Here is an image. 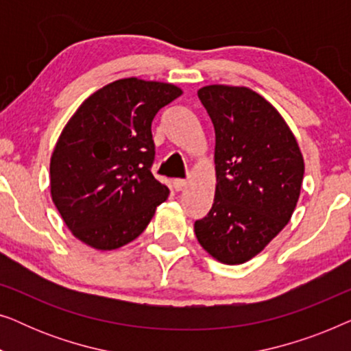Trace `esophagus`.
I'll return each mask as SVG.
<instances>
[{"label": "esophagus", "instance_id": "1", "mask_svg": "<svg viewBox=\"0 0 351 351\" xmlns=\"http://www.w3.org/2000/svg\"><path fill=\"white\" fill-rule=\"evenodd\" d=\"M172 186H174V190H177V191L184 190L185 186H186V180H184V179H176L174 182H172Z\"/></svg>", "mask_w": 351, "mask_h": 351}]
</instances>
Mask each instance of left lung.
Returning <instances> with one entry per match:
<instances>
[{"instance_id": "obj_1", "label": "left lung", "mask_w": 351, "mask_h": 351, "mask_svg": "<svg viewBox=\"0 0 351 351\" xmlns=\"http://www.w3.org/2000/svg\"><path fill=\"white\" fill-rule=\"evenodd\" d=\"M215 131V196L195 234L227 265L251 261L286 227L304 180V156L273 105L249 88L198 90Z\"/></svg>"}]
</instances>
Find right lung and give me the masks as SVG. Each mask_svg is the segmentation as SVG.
<instances>
[{"mask_svg":"<svg viewBox=\"0 0 351 351\" xmlns=\"http://www.w3.org/2000/svg\"><path fill=\"white\" fill-rule=\"evenodd\" d=\"M182 95L160 81L124 78L89 95L51 156V196L70 232L99 251L131 243L169 189L153 177L152 121Z\"/></svg>","mask_w":351,"mask_h":351,"instance_id":"add662e5","label":"right lung"}]
</instances>
